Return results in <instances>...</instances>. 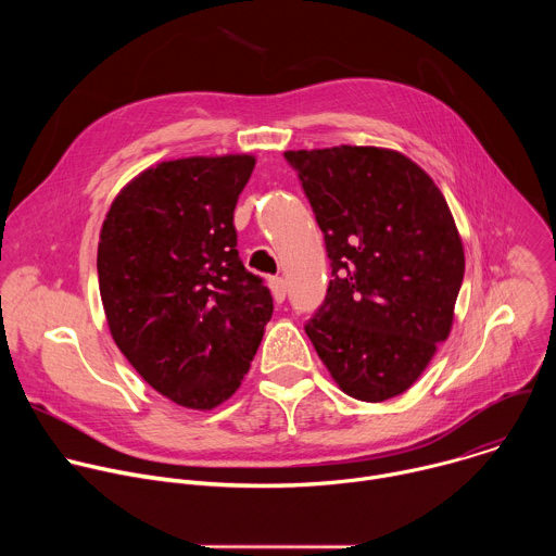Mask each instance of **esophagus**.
I'll return each mask as SVG.
<instances>
[{
  "instance_id": "34e87169",
  "label": "esophagus",
  "mask_w": 556,
  "mask_h": 556,
  "mask_svg": "<svg viewBox=\"0 0 556 556\" xmlns=\"http://www.w3.org/2000/svg\"><path fill=\"white\" fill-rule=\"evenodd\" d=\"M268 286H270V290H273V296H275V301H277V303H281V301L286 299V292H288L286 279H281V277H273V279L268 281Z\"/></svg>"
}]
</instances>
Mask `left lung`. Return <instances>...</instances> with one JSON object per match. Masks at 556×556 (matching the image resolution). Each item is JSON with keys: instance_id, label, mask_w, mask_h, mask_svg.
Returning <instances> with one entry per match:
<instances>
[{"instance_id": "1", "label": "left lung", "mask_w": 556, "mask_h": 556, "mask_svg": "<svg viewBox=\"0 0 556 556\" xmlns=\"http://www.w3.org/2000/svg\"><path fill=\"white\" fill-rule=\"evenodd\" d=\"M283 157L324 230L332 268L305 334L352 399H393L451 332L464 251L448 204L399 151L341 144Z\"/></svg>"}]
</instances>
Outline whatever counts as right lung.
Wrapping results in <instances>:
<instances>
[{
  "label": "right lung",
  "mask_w": 556,
  "mask_h": 556,
  "mask_svg": "<svg viewBox=\"0 0 556 556\" xmlns=\"http://www.w3.org/2000/svg\"><path fill=\"white\" fill-rule=\"evenodd\" d=\"M253 155L182 157L134 178L99 242L110 332L169 401L213 409L242 384L273 316L264 279L237 253L232 211Z\"/></svg>",
  "instance_id": "1"
}]
</instances>
